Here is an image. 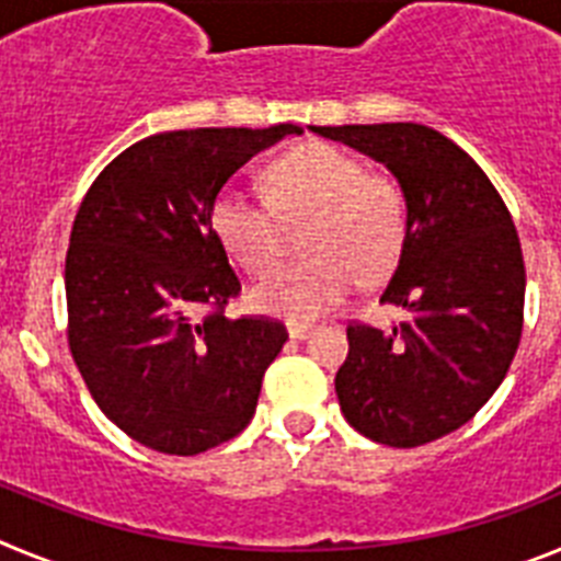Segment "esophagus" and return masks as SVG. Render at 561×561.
<instances>
[{
  "instance_id": "1",
  "label": "esophagus",
  "mask_w": 561,
  "mask_h": 561,
  "mask_svg": "<svg viewBox=\"0 0 561 561\" xmlns=\"http://www.w3.org/2000/svg\"><path fill=\"white\" fill-rule=\"evenodd\" d=\"M286 329H289V336L291 340H306V336L311 334V331H314V325H309V323H295V320H291V323H286Z\"/></svg>"
}]
</instances>
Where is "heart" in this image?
<instances>
[{
  "mask_svg": "<svg viewBox=\"0 0 561 561\" xmlns=\"http://www.w3.org/2000/svg\"><path fill=\"white\" fill-rule=\"evenodd\" d=\"M270 202L241 187H221L210 207L219 244L247 272H261L284 250V220L314 216L304 261H286L250 289L257 311L286 320H311L348 295L359 275H388L399 264L410 230L408 193L390 173L334 146L306 142L266 165Z\"/></svg>",
  "mask_w": 561,
  "mask_h": 561,
  "instance_id": "b5f03b06",
  "label": "heart"
}]
</instances>
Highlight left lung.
<instances>
[{
    "label": "left lung",
    "instance_id": "left-lung-1",
    "mask_svg": "<svg viewBox=\"0 0 561 561\" xmlns=\"http://www.w3.org/2000/svg\"><path fill=\"white\" fill-rule=\"evenodd\" d=\"M388 165L410 230L381 304L390 331L348 325L336 370L342 415L365 438L410 449L455 433L492 399L523 334L525 264L512 213L483 168L419 123L311 126Z\"/></svg>",
    "mask_w": 561,
    "mask_h": 561
}]
</instances>
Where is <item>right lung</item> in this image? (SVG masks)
<instances>
[{
    "label": "right lung",
    "instance_id": "obj_1",
    "mask_svg": "<svg viewBox=\"0 0 561 561\" xmlns=\"http://www.w3.org/2000/svg\"><path fill=\"white\" fill-rule=\"evenodd\" d=\"M304 134L185 128L134 142L78 207L67 250V340L98 408L128 438L199 455L236 438L284 342L270 317L230 320L241 284L210 207L252 153Z\"/></svg>",
    "mask_w": 561,
    "mask_h": 561
}]
</instances>
